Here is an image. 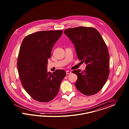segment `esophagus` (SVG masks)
<instances>
[{
    "label": "esophagus",
    "mask_w": 129,
    "mask_h": 129,
    "mask_svg": "<svg viewBox=\"0 0 129 129\" xmlns=\"http://www.w3.org/2000/svg\"><path fill=\"white\" fill-rule=\"evenodd\" d=\"M66 72V74H70L71 73V71H67Z\"/></svg>",
    "instance_id": "1"
}]
</instances>
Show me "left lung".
Listing matches in <instances>:
<instances>
[{
    "label": "left lung",
    "mask_w": 129,
    "mask_h": 129,
    "mask_svg": "<svg viewBox=\"0 0 129 129\" xmlns=\"http://www.w3.org/2000/svg\"><path fill=\"white\" fill-rule=\"evenodd\" d=\"M64 34L74 44L78 58L86 64V70L72 71L78 77L77 89L85 95L98 93L109 75V54L99 31L91 27L68 28Z\"/></svg>",
    "instance_id": "left-lung-1"
}]
</instances>
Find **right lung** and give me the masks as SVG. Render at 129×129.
<instances>
[{"label": "right lung", "mask_w": 129, "mask_h": 129, "mask_svg": "<svg viewBox=\"0 0 129 129\" xmlns=\"http://www.w3.org/2000/svg\"><path fill=\"white\" fill-rule=\"evenodd\" d=\"M59 30L40 31L26 36L18 56V71L23 87L32 98L40 102H50L58 94L66 73L47 71L48 59L55 43L62 35Z\"/></svg>", "instance_id": "1"}]
</instances>
